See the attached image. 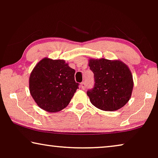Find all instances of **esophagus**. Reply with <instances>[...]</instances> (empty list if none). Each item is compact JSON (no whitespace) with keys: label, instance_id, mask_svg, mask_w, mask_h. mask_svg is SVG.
I'll use <instances>...</instances> for the list:
<instances>
[{"label":"esophagus","instance_id":"esophagus-1","mask_svg":"<svg viewBox=\"0 0 158 158\" xmlns=\"http://www.w3.org/2000/svg\"><path fill=\"white\" fill-rule=\"evenodd\" d=\"M86 82L85 81H83L82 82V83L81 84V88L83 89V90H84V89H86Z\"/></svg>","mask_w":158,"mask_h":158}]
</instances>
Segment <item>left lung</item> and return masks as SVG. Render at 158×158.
Instances as JSON below:
<instances>
[{
  "mask_svg": "<svg viewBox=\"0 0 158 158\" xmlns=\"http://www.w3.org/2000/svg\"><path fill=\"white\" fill-rule=\"evenodd\" d=\"M94 74V86L87 91L91 103L98 109L114 111L121 109L131 98L133 80L128 66L120 60L106 59L89 62Z\"/></svg>",
  "mask_w": 158,
  "mask_h": 158,
  "instance_id": "obj_1",
  "label": "left lung"
}]
</instances>
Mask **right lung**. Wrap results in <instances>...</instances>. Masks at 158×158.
<instances>
[{"label":"right lung","instance_id":"1","mask_svg":"<svg viewBox=\"0 0 158 158\" xmlns=\"http://www.w3.org/2000/svg\"><path fill=\"white\" fill-rule=\"evenodd\" d=\"M74 73L64 60L46 57L40 61L29 79L30 92L38 106L52 113L67 107L79 88Z\"/></svg>","mask_w":158,"mask_h":158}]
</instances>
